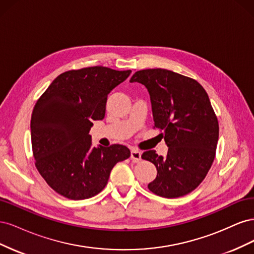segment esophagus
<instances>
[{
  "mask_svg": "<svg viewBox=\"0 0 254 254\" xmlns=\"http://www.w3.org/2000/svg\"><path fill=\"white\" fill-rule=\"evenodd\" d=\"M141 156L142 153L139 150H135V149H132L131 153H130V158H131V160L135 161V162H139L141 160Z\"/></svg>",
  "mask_w": 254,
  "mask_h": 254,
  "instance_id": "1",
  "label": "esophagus"
}]
</instances>
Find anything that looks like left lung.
I'll list each match as a JSON object with an SVG mask.
<instances>
[{
	"instance_id": "8db88e82",
	"label": "left lung",
	"mask_w": 254,
	"mask_h": 254,
	"mask_svg": "<svg viewBox=\"0 0 254 254\" xmlns=\"http://www.w3.org/2000/svg\"><path fill=\"white\" fill-rule=\"evenodd\" d=\"M130 82L147 88L153 128L160 130L168 147L165 158L155 150L143 152L142 159L155 164L158 172L149 190L164 198L190 193L211 168L218 142V121L207 93L195 79L165 68L137 71Z\"/></svg>"
}]
</instances>
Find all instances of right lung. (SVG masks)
I'll return each instance as SVG.
<instances>
[{
	"instance_id": "1",
	"label": "right lung",
	"mask_w": 254,
	"mask_h": 254,
	"mask_svg": "<svg viewBox=\"0 0 254 254\" xmlns=\"http://www.w3.org/2000/svg\"><path fill=\"white\" fill-rule=\"evenodd\" d=\"M131 73L90 66L60 74L38 99L30 120L35 165L59 195L81 200L97 195L113 166L130 157L120 144L92 147L93 121L103 120L107 97Z\"/></svg>"
}]
</instances>
